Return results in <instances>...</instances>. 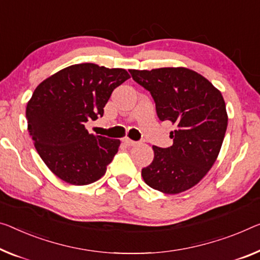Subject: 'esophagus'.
Returning <instances> with one entry per match:
<instances>
[{"mask_svg":"<svg viewBox=\"0 0 260 260\" xmlns=\"http://www.w3.org/2000/svg\"><path fill=\"white\" fill-rule=\"evenodd\" d=\"M123 142H124L126 145H129V146H134V145H136V144H137V142L131 141L130 138H124V139H123Z\"/></svg>","mask_w":260,"mask_h":260,"instance_id":"obj_1","label":"esophagus"}]
</instances>
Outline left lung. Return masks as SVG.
Masks as SVG:
<instances>
[{
  "label": "left lung",
  "instance_id": "left-lung-1",
  "mask_svg": "<svg viewBox=\"0 0 260 260\" xmlns=\"http://www.w3.org/2000/svg\"><path fill=\"white\" fill-rule=\"evenodd\" d=\"M130 74L152 95L159 119L175 125L170 134L173 145L152 146L154 158L142 177L161 193H182L201 181L218 157L228 125L221 91L186 67L130 70Z\"/></svg>",
  "mask_w": 260,
  "mask_h": 260
}]
</instances>
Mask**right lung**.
Instances as JSON below:
<instances>
[{"mask_svg": "<svg viewBox=\"0 0 260 260\" xmlns=\"http://www.w3.org/2000/svg\"><path fill=\"white\" fill-rule=\"evenodd\" d=\"M129 78L123 69L77 63L35 89L26 105L27 130L43 161L61 180L83 186L105 175L121 142L89 134L85 123L103 116L113 90Z\"/></svg>", "mask_w": 260, "mask_h": 260, "instance_id": "add662e5", "label": "right lung"}]
</instances>
